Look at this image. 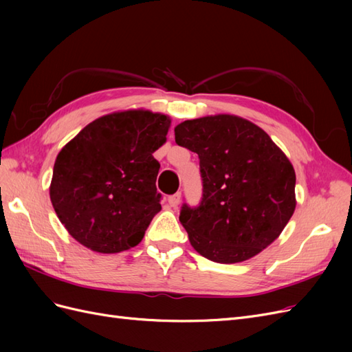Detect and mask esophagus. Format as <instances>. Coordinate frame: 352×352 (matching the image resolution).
Wrapping results in <instances>:
<instances>
[{"label":"esophagus","instance_id":"obj_1","mask_svg":"<svg viewBox=\"0 0 352 352\" xmlns=\"http://www.w3.org/2000/svg\"><path fill=\"white\" fill-rule=\"evenodd\" d=\"M180 197H182V194H180V192H176V194H173V195H170V197L167 198L168 206H170V207H177L179 202H180Z\"/></svg>","mask_w":352,"mask_h":352}]
</instances>
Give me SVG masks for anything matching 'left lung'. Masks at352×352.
I'll return each mask as SVG.
<instances>
[{
	"instance_id": "obj_1",
	"label": "left lung",
	"mask_w": 352,
	"mask_h": 352,
	"mask_svg": "<svg viewBox=\"0 0 352 352\" xmlns=\"http://www.w3.org/2000/svg\"><path fill=\"white\" fill-rule=\"evenodd\" d=\"M180 146L197 153L199 204L180 208L192 247L211 261L248 260L280 235L295 210V170L258 126L219 114L175 127Z\"/></svg>"
}]
</instances>
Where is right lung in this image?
I'll return each mask as SVG.
<instances>
[{"label":"right lung","mask_w":352,"mask_h":352,"mask_svg":"<svg viewBox=\"0 0 352 352\" xmlns=\"http://www.w3.org/2000/svg\"><path fill=\"white\" fill-rule=\"evenodd\" d=\"M170 119L129 110L94 120L63 146L50 198L60 221L85 247L114 254L140 243L162 210L153 153L166 142Z\"/></svg>","instance_id":"1"}]
</instances>
